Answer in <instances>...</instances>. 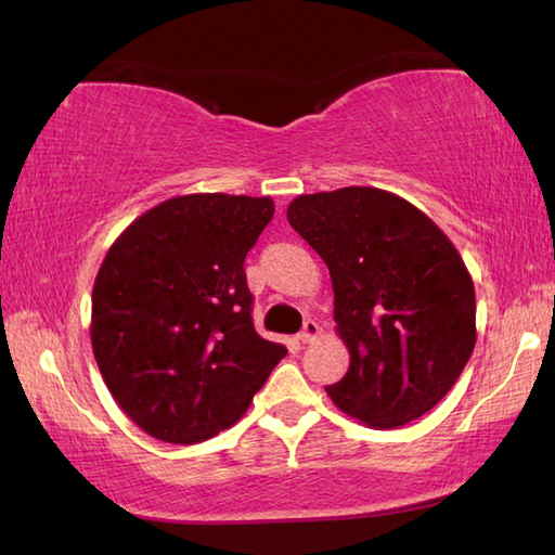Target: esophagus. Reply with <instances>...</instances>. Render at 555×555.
<instances>
[{
  "label": "esophagus",
  "mask_w": 555,
  "mask_h": 555,
  "mask_svg": "<svg viewBox=\"0 0 555 555\" xmlns=\"http://www.w3.org/2000/svg\"><path fill=\"white\" fill-rule=\"evenodd\" d=\"M320 332H322L320 324L312 322V320H308V322H305V326H302V332L298 334L300 344H312V340H314L317 336H320Z\"/></svg>",
  "instance_id": "1"
}]
</instances>
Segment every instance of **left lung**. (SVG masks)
I'll use <instances>...</instances> for the list:
<instances>
[{
    "label": "left lung",
    "instance_id": "left-lung-1",
    "mask_svg": "<svg viewBox=\"0 0 555 555\" xmlns=\"http://www.w3.org/2000/svg\"><path fill=\"white\" fill-rule=\"evenodd\" d=\"M286 217L328 267L336 334L350 352L328 398L374 429L422 417L477 340L475 284L451 238L408 199L370 185L298 195Z\"/></svg>",
    "mask_w": 555,
    "mask_h": 555
}]
</instances>
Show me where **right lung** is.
I'll return each mask as SVG.
<instances>
[{"label":"right lung","instance_id":"add662e5","mask_svg":"<svg viewBox=\"0 0 555 555\" xmlns=\"http://www.w3.org/2000/svg\"><path fill=\"white\" fill-rule=\"evenodd\" d=\"M271 217V197L179 195L104 255L92 352L116 403L155 439L191 446L233 427L286 358L255 332L243 269Z\"/></svg>","mask_w":555,"mask_h":555}]
</instances>
